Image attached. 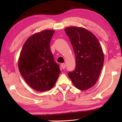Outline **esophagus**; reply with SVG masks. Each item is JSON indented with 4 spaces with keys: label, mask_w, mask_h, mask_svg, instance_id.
Instances as JSON below:
<instances>
[{
    "label": "esophagus",
    "mask_w": 122,
    "mask_h": 122,
    "mask_svg": "<svg viewBox=\"0 0 122 122\" xmlns=\"http://www.w3.org/2000/svg\"><path fill=\"white\" fill-rule=\"evenodd\" d=\"M61 66L62 68V69H65V68H66V65H65V63H62Z\"/></svg>",
    "instance_id": "34e87169"
}]
</instances>
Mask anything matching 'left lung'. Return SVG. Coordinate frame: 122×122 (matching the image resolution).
Instances as JSON below:
<instances>
[{
	"instance_id": "1",
	"label": "left lung",
	"mask_w": 122,
	"mask_h": 122,
	"mask_svg": "<svg viewBox=\"0 0 122 122\" xmlns=\"http://www.w3.org/2000/svg\"><path fill=\"white\" fill-rule=\"evenodd\" d=\"M76 58L75 70L68 75L76 88L85 90L97 81L104 63L102 47L96 37L86 29L78 27L65 28Z\"/></svg>"
}]
</instances>
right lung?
Listing matches in <instances>:
<instances>
[{"label":"right lung","mask_w":122,"mask_h":122,"mask_svg":"<svg viewBox=\"0 0 122 122\" xmlns=\"http://www.w3.org/2000/svg\"><path fill=\"white\" fill-rule=\"evenodd\" d=\"M54 32L45 30L32 35L25 42L20 54V73L26 83L38 92L51 89L60 73L49 45Z\"/></svg>","instance_id":"right-lung-1"}]
</instances>
